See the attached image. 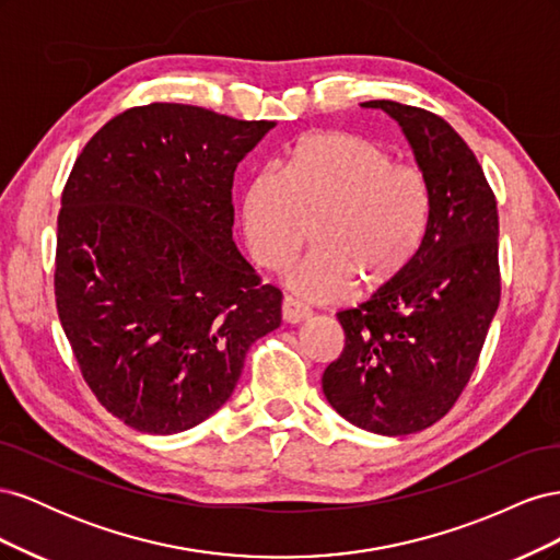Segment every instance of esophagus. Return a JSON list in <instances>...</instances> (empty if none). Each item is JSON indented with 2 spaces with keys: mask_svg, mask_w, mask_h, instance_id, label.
<instances>
[{
  "mask_svg": "<svg viewBox=\"0 0 560 560\" xmlns=\"http://www.w3.org/2000/svg\"><path fill=\"white\" fill-rule=\"evenodd\" d=\"M311 317V308L306 303L296 301L294 296H284L282 299V319L290 322V325H299V322Z\"/></svg>",
  "mask_w": 560,
  "mask_h": 560,
  "instance_id": "obj_1",
  "label": "esophagus"
}]
</instances>
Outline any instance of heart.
Instances as JSON below:
<instances>
[{"instance_id":"b5f03b06","label":"heart","mask_w":560,"mask_h":560,"mask_svg":"<svg viewBox=\"0 0 560 560\" xmlns=\"http://www.w3.org/2000/svg\"><path fill=\"white\" fill-rule=\"evenodd\" d=\"M241 219L252 259L266 268L290 261L317 224L319 247L290 268L287 284L331 301L354 282L378 292L404 276L430 229L432 186L374 140L315 132L282 171L264 167L249 179Z\"/></svg>"}]
</instances>
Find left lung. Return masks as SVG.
<instances>
[{
	"label": "left lung",
	"instance_id": "1",
	"mask_svg": "<svg viewBox=\"0 0 560 560\" xmlns=\"http://www.w3.org/2000/svg\"><path fill=\"white\" fill-rule=\"evenodd\" d=\"M409 140L432 186L425 241L404 276L336 313L341 358L322 393L352 425L383 436L425 430L460 397L500 303L498 206L477 156L442 116L369 100Z\"/></svg>",
	"mask_w": 560,
	"mask_h": 560
}]
</instances>
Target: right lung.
<instances>
[{
	"instance_id": "obj_1",
	"label": "right lung",
	"mask_w": 560,
	"mask_h": 560,
	"mask_svg": "<svg viewBox=\"0 0 560 560\" xmlns=\"http://www.w3.org/2000/svg\"><path fill=\"white\" fill-rule=\"evenodd\" d=\"M273 121L154 103L112 118L62 191L56 303L81 374L128 428L222 409L282 294L233 243V173Z\"/></svg>"
}]
</instances>
